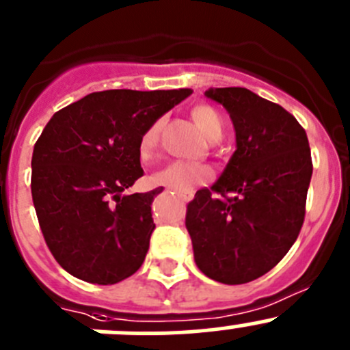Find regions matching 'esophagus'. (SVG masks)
I'll use <instances>...</instances> for the list:
<instances>
[{"label":"esophagus","instance_id":"34e87169","mask_svg":"<svg viewBox=\"0 0 350 350\" xmlns=\"http://www.w3.org/2000/svg\"><path fill=\"white\" fill-rule=\"evenodd\" d=\"M176 193H178V196L183 200V202H191L193 196H195V193H193L191 189H188V191H176Z\"/></svg>","mask_w":350,"mask_h":350}]
</instances>
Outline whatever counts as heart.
I'll return each instance as SVG.
<instances>
[{
    "mask_svg": "<svg viewBox=\"0 0 350 350\" xmlns=\"http://www.w3.org/2000/svg\"><path fill=\"white\" fill-rule=\"evenodd\" d=\"M191 116L195 120L196 126L200 128V131L203 133V137L208 142L215 144L222 138L224 135V121L220 118V114L217 113L213 107L205 106H196L191 111ZM159 130H161V123H154L144 131L140 138V154L148 155L154 150L155 144H157L159 138ZM210 178V171L205 165L195 164V162H185V161H174L169 162L167 165H164L162 169H159L154 176H152V181L155 185L167 186L171 189H178V191H188L195 185L206 181Z\"/></svg>",
    "mask_w": 350,
    "mask_h": 350,
    "instance_id": "heart-1",
    "label": "heart"
}]
</instances>
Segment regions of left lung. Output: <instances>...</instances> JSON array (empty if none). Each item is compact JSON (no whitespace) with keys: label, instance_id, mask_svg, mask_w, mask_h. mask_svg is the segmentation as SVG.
Returning <instances> with one entry per match:
<instances>
[{"label":"left lung","instance_id":"left-lung-1","mask_svg":"<svg viewBox=\"0 0 350 350\" xmlns=\"http://www.w3.org/2000/svg\"><path fill=\"white\" fill-rule=\"evenodd\" d=\"M236 131V152L212 188L188 203L196 267L217 282L246 284L286 256L299 236L313 164L306 131L279 104L243 87L208 89Z\"/></svg>","mask_w":350,"mask_h":350}]
</instances>
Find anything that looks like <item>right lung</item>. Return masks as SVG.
I'll return each instance as SVG.
<instances>
[{
	"label": "right lung",
	"mask_w": 350,
	"mask_h": 350,
	"mask_svg": "<svg viewBox=\"0 0 350 350\" xmlns=\"http://www.w3.org/2000/svg\"><path fill=\"white\" fill-rule=\"evenodd\" d=\"M191 92H94L46 124L33 147L30 188L47 247L68 273L111 286L140 269L162 188L124 191L144 176V131Z\"/></svg>",
	"instance_id": "obj_1"
}]
</instances>
